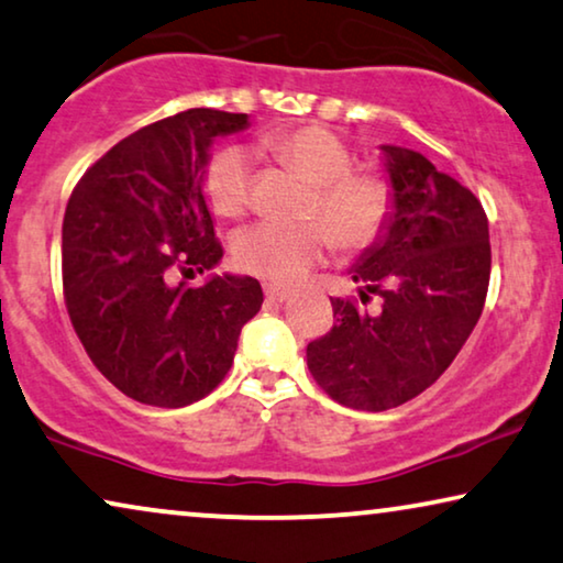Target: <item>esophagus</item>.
I'll use <instances>...</instances> for the list:
<instances>
[{
	"label": "esophagus",
	"mask_w": 563,
	"mask_h": 563,
	"mask_svg": "<svg viewBox=\"0 0 563 563\" xmlns=\"http://www.w3.org/2000/svg\"><path fill=\"white\" fill-rule=\"evenodd\" d=\"M264 295L268 301H284L291 297V289L279 287V284H264Z\"/></svg>",
	"instance_id": "34e87169"
}]
</instances>
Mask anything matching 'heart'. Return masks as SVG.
<instances>
[{"instance_id":"1","label":"heart","mask_w":563,"mask_h":563,"mask_svg":"<svg viewBox=\"0 0 563 563\" xmlns=\"http://www.w3.org/2000/svg\"><path fill=\"white\" fill-rule=\"evenodd\" d=\"M264 150L284 167L295 169L314 192L309 221H262L235 239L233 262L241 272L266 282L289 284L322 262L332 249L363 251L386 235L396 213V190L386 175L355 169V154L322 126L274 132ZM202 192L218 218L235 221L246 213L254 195V157L241 146H228L210 159Z\"/></svg>"}]
</instances>
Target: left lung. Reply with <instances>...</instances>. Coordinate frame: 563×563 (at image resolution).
I'll use <instances>...</instances> for the list:
<instances>
[{
	"instance_id": "left-lung-1",
	"label": "left lung",
	"mask_w": 563,
	"mask_h": 563,
	"mask_svg": "<svg viewBox=\"0 0 563 563\" xmlns=\"http://www.w3.org/2000/svg\"><path fill=\"white\" fill-rule=\"evenodd\" d=\"M396 190L386 235L353 266L361 301L332 299L335 324L309 342L307 365L324 394L361 411H386L427 390L457 357L483 314L490 233L479 200L423 154L383 146Z\"/></svg>"
}]
</instances>
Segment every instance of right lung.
<instances>
[{"label": "right lung", "instance_id": "1", "mask_svg": "<svg viewBox=\"0 0 563 563\" xmlns=\"http://www.w3.org/2000/svg\"><path fill=\"white\" fill-rule=\"evenodd\" d=\"M246 113L187 109L129 134L93 162L63 218V297L88 357L121 394L180 409L231 371L241 328L262 309L251 276L202 274L223 256L202 198L216 136Z\"/></svg>", "mask_w": 563, "mask_h": 563}]
</instances>
